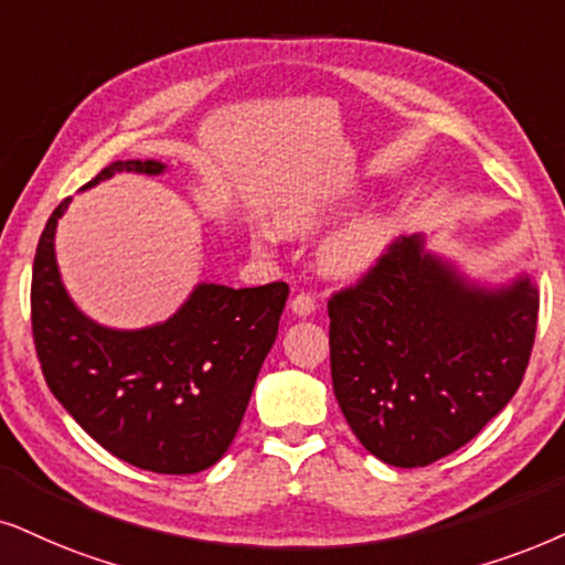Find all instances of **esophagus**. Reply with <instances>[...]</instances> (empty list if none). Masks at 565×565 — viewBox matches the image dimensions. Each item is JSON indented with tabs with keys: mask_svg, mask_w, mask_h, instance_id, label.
<instances>
[{
	"mask_svg": "<svg viewBox=\"0 0 565 565\" xmlns=\"http://www.w3.org/2000/svg\"><path fill=\"white\" fill-rule=\"evenodd\" d=\"M291 312H295L297 318H307V316H312V312H316V299H312L310 295H297V297H291Z\"/></svg>",
	"mask_w": 565,
	"mask_h": 565,
	"instance_id": "1",
	"label": "esophagus"
}]
</instances>
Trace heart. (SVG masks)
Here are the masks:
<instances>
[{"mask_svg":"<svg viewBox=\"0 0 565 565\" xmlns=\"http://www.w3.org/2000/svg\"><path fill=\"white\" fill-rule=\"evenodd\" d=\"M341 203L331 200H291L284 205L276 216V226L284 234H312L320 226L328 224L333 216H339ZM394 239V221L381 213L354 218L352 224L341 226L326 239L320 249V266L328 276L335 278H356L367 274Z\"/></svg>","mask_w":565,"mask_h":565,"instance_id":"obj_1","label":"heart"}]
</instances>
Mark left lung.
I'll return each mask as SVG.
<instances>
[{
	"mask_svg": "<svg viewBox=\"0 0 565 565\" xmlns=\"http://www.w3.org/2000/svg\"><path fill=\"white\" fill-rule=\"evenodd\" d=\"M540 295L530 274L482 287L396 239L328 299L333 394L362 446L391 467H427L511 402L530 365Z\"/></svg>",
	"mask_w": 565,
	"mask_h": 565,
	"instance_id": "8db88e82",
	"label": "left lung"
}]
</instances>
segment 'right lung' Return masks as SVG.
I'll list each match as a JSON object with an SVG mask.
<instances>
[{"mask_svg":"<svg viewBox=\"0 0 565 565\" xmlns=\"http://www.w3.org/2000/svg\"><path fill=\"white\" fill-rule=\"evenodd\" d=\"M119 171L161 174L167 163L114 161L83 190ZM49 216L33 260L31 323L41 370L64 409L98 446L156 475H195L232 446L287 305L284 281L253 289L198 284L163 323L122 331L70 299Z\"/></svg>","mask_w":565,"mask_h":565,"instance_id":"obj_1","label":"right lung"}]
</instances>
